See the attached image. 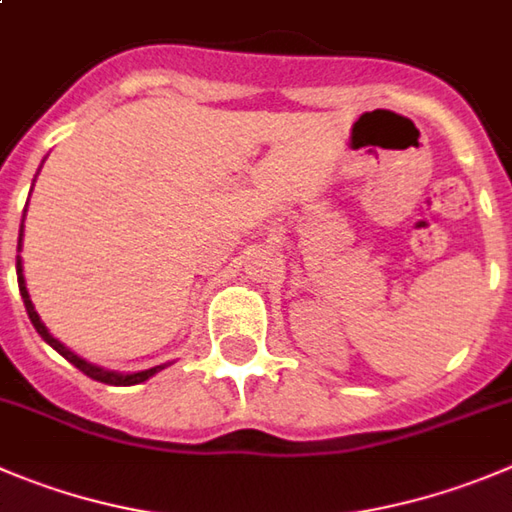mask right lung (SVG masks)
Here are the masks:
<instances>
[{"instance_id":"add662e5","label":"right lung","mask_w":512,"mask_h":512,"mask_svg":"<svg viewBox=\"0 0 512 512\" xmlns=\"http://www.w3.org/2000/svg\"><path fill=\"white\" fill-rule=\"evenodd\" d=\"M19 247H22V229H19ZM17 283H19V293H22V300H25L27 315H30V321H32V326L37 328V333H40V336L45 338V343H50V346L55 348V351L60 353L62 358H68V361L75 366V369H80L85 376H90V379L103 381V384H113V386H133V384H141V381L151 379V376H154L156 371L164 369V366H154V369L138 371V374H118V371H105V369H100V366L88 364L85 358H80L78 353L70 351V348L65 346V343H60L55 336H50V331H47V328H45V323L40 321V315H37L35 305H32V300H30V293H27L25 275H22V260H17Z\"/></svg>"}]
</instances>
